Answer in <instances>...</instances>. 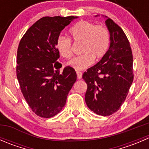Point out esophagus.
Wrapping results in <instances>:
<instances>
[{
    "instance_id": "obj_1",
    "label": "esophagus",
    "mask_w": 149,
    "mask_h": 149,
    "mask_svg": "<svg viewBox=\"0 0 149 149\" xmlns=\"http://www.w3.org/2000/svg\"><path fill=\"white\" fill-rule=\"evenodd\" d=\"M76 73H77V78L79 79H81L82 78V73L79 70H76Z\"/></svg>"
}]
</instances>
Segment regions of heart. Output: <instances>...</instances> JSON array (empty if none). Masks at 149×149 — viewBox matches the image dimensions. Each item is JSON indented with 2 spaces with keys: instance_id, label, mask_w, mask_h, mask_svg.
Returning a JSON list of instances; mask_svg holds the SVG:
<instances>
[{
  "instance_id": "b5f03b06",
  "label": "heart",
  "mask_w": 149,
  "mask_h": 149,
  "mask_svg": "<svg viewBox=\"0 0 149 149\" xmlns=\"http://www.w3.org/2000/svg\"><path fill=\"white\" fill-rule=\"evenodd\" d=\"M70 35L73 42L82 43V55L73 58L68 65L76 70H84L92 64L94 59L99 61L107 52L110 45L109 30L102 25H96L88 21H81L70 29ZM56 49L65 59L71 58L72 43L69 38L59 37L56 41Z\"/></svg>"
}]
</instances>
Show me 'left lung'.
<instances>
[{"label": "left lung", "instance_id": "left-lung-1", "mask_svg": "<svg viewBox=\"0 0 149 149\" xmlns=\"http://www.w3.org/2000/svg\"><path fill=\"white\" fill-rule=\"evenodd\" d=\"M105 17L110 34L109 48L101 61L82 76L87 84V107L102 116L112 115L120 108L133 81L130 42L123 30L112 19Z\"/></svg>", "mask_w": 149, "mask_h": 149}]
</instances>
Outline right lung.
I'll list each match as a JSON object with an SVG mask.
<instances>
[{
  "mask_svg": "<svg viewBox=\"0 0 149 149\" xmlns=\"http://www.w3.org/2000/svg\"><path fill=\"white\" fill-rule=\"evenodd\" d=\"M77 16H45L22 37L17 50L16 76L31 110L41 118L55 116L65 106L77 75L70 66L61 70L57 39Z\"/></svg>",
  "mask_w": 149,
  "mask_h": 149,
  "instance_id": "obj_1",
  "label": "right lung"
}]
</instances>
